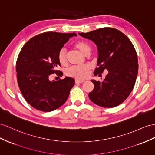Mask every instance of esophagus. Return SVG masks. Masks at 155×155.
I'll return each instance as SVG.
<instances>
[{"label": "esophagus", "instance_id": "esophagus-1", "mask_svg": "<svg viewBox=\"0 0 155 155\" xmlns=\"http://www.w3.org/2000/svg\"><path fill=\"white\" fill-rule=\"evenodd\" d=\"M84 82V80H79V79H76V80H75V83H76V84H80V83H82Z\"/></svg>", "mask_w": 155, "mask_h": 155}]
</instances>
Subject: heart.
I'll list each match as a JSON object with an SVG mask.
<instances>
[{"label": "heart", "instance_id": "1", "mask_svg": "<svg viewBox=\"0 0 155 155\" xmlns=\"http://www.w3.org/2000/svg\"><path fill=\"white\" fill-rule=\"evenodd\" d=\"M74 46L81 53L85 55H88L91 51V46L88 42L83 41H79L74 44ZM58 60L61 65H65L67 63V55L65 49H61L58 54ZM90 67L88 65L82 66H72L67 69L66 74L67 76L76 78L82 79L85 78L88 74Z\"/></svg>", "mask_w": 155, "mask_h": 155}]
</instances>
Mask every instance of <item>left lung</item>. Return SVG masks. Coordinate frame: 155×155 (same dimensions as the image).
Masks as SVG:
<instances>
[{
  "mask_svg": "<svg viewBox=\"0 0 155 155\" xmlns=\"http://www.w3.org/2000/svg\"><path fill=\"white\" fill-rule=\"evenodd\" d=\"M79 35L97 47L98 67L94 75L108 71L103 81H91L94 88L88 94L90 100L107 108L121 104L132 91L138 73L137 56L132 42L120 31L110 27Z\"/></svg>",
  "mask_w": 155,
  "mask_h": 155,
  "instance_id": "1",
  "label": "left lung"
}]
</instances>
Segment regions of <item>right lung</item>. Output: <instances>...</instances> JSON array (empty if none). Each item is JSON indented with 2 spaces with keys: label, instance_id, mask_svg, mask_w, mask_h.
<instances>
[{
  "label": "right lung",
  "instance_id": "add662e5",
  "mask_svg": "<svg viewBox=\"0 0 155 155\" xmlns=\"http://www.w3.org/2000/svg\"><path fill=\"white\" fill-rule=\"evenodd\" d=\"M75 33L45 32L36 35L23 46L17 59L16 71L18 86L25 100L37 110L50 112L65 104L74 78L67 77L59 81H50L51 74L59 76L57 70L61 66L58 54L64 44Z\"/></svg>",
  "mask_w": 155,
  "mask_h": 155
}]
</instances>
